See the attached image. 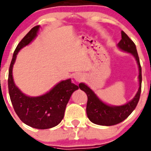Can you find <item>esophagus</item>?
Segmentation results:
<instances>
[{
    "mask_svg": "<svg viewBox=\"0 0 151 151\" xmlns=\"http://www.w3.org/2000/svg\"><path fill=\"white\" fill-rule=\"evenodd\" d=\"M74 78L75 79L76 81L80 82V81H81V80L83 79V76L82 75V74H80V73H77V74H74Z\"/></svg>",
    "mask_w": 151,
    "mask_h": 151,
    "instance_id": "34e87169",
    "label": "esophagus"
}]
</instances>
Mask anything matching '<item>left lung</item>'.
Instances as JSON below:
<instances>
[{
  "label": "left lung",
  "mask_w": 151,
  "mask_h": 151,
  "mask_svg": "<svg viewBox=\"0 0 151 151\" xmlns=\"http://www.w3.org/2000/svg\"><path fill=\"white\" fill-rule=\"evenodd\" d=\"M118 47L125 52L131 53L137 60L139 67V89L133 99L122 106H109L103 102L96 95L95 93L84 83H80L79 87L88 96L86 112L90 121L95 124L101 126H114L121 123L131 115L136 108L139 100L142 85V68L139 58L137 51L136 45L133 41L121 31V40Z\"/></svg>",
  "instance_id": "1"
}]
</instances>
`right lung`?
Masks as SVG:
<instances>
[{
	"mask_svg": "<svg viewBox=\"0 0 151 151\" xmlns=\"http://www.w3.org/2000/svg\"><path fill=\"white\" fill-rule=\"evenodd\" d=\"M39 25L33 27L18 44L14 52L9 66L8 79L9 93L14 109L19 119L30 127L39 129L52 128L61 122L68 100L79 87L71 79L63 80L47 93L30 97L22 93L14 83L12 68L18 52L29 45L37 36Z\"/></svg>",
	"mask_w": 151,
	"mask_h": 151,
	"instance_id": "obj_1",
	"label": "right lung"
}]
</instances>
